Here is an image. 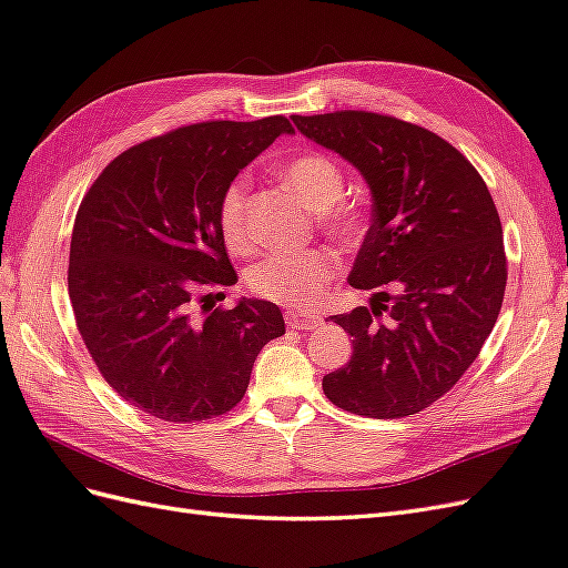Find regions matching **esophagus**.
Instances as JSON below:
<instances>
[{
  "mask_svg": "<svg viewBox=\"0 0 568 568\" xmlns=\"http://www.w3.org/2000/svg\"><path fill=\"white\" fill-rule=\"evenodd\" d=\"M285 324L293 328H316L322 324V316L310 310H285Z\"/></svg>",
  "mask_w": 568,
  "mask_h": 568,
  "instance_id": "esophagus-1",
  "label": "esophagus"
}]
</instances>
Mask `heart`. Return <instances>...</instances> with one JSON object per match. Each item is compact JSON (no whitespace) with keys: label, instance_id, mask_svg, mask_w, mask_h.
<instances>
[{"label":"heart","instance_id":"obj_1","mask_svg":"<svg viewBox=\"0 0 568 568\" xmlns=\"http://www.w3.org/2000/svg\"><path fill=\"white\" fill-rule=\"evenodd\" d=\"M281 180L293 189L300 201L314 213H322L324 225L336 235L351 237L359 230L357 215L351 209L336 206L343 196V170L324 153H302L281 170ZM246 192L250 182L237 178L227 184L221 199V232L232 250L244 252L250 246L246 232ZM338 258L328 250L273 252L252 268L250 285L258 297L281 304H312L322 295L324 285L336 275Z\"/></svg>","mask_w":568,"mask_h":568}]
</instances>
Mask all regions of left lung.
<instances>
[{
    "label": "left lung",
    "instance_id": "obj_1",
    "mask_svg": "<svg viewBox=\"0 0 568 568\" xmlns=\"http://www.w3.org/2000/svg\"><path fill=\"white\" fill-rule=\"evenodd\" d=\"M297 132L351 163L372 194V225L353 264V287L390 300L328 316L353 338V357L324 376L343 410L396 419L425 410L468 369L501 310V221L477 170L427 129L374 112L293 118Z\"/></svg>",
    "mask_w": 568,
    "mask_h": 568
}]
</instances>
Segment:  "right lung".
<instances>
[{
    "instance_id": "add662e5",
    "label": "right lung",
    "mask_w": 568,
    "mask_h": 568,
    "mask_svg": "<svg viewBox=\"0 0 568 568\" xmlns=\"http://www.w3.org/2000/svg\"><path fill=\"white\" fill-rule=\"evenodd\" d=\"M283 134L285 118L174 129L114 158L83 196L69 300L100 374L134 408L165 423L223 415L261 347L285 333L278 304L256 297L192 316L199 290L237 283L217 221L223 192Z\"/></svg>"
}]
</instances>
